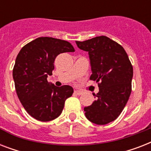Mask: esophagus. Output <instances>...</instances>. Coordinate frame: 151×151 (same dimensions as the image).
<instances>
[{
    "label": "esophagus",
    "mask_w": 151,
    "mask_h": 151,
    "mask_svg": "<svg viewBox=\"0 0 151 151\" xmlns=\"http://www.w3.org/2000/svg\"><path fill=\"white\" fill-rule=\"evenodd\" d=\"M74 94L78 95V96H81V95L82 94V92L78 91V90H75V91H74Z\"/></svg>",
    "instance_id": "34e87169"
}]
</instances>
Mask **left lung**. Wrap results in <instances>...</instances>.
Here are the masks:
<instances>
[{
    "label": "left lung",
    "instance_id": "left-lung-1",
    "mask_svg": "<svg viewBox=\"0 0 151 151\" xmlns=\"http://www.w3.org/2000/svg\"><path fill=\"white\" fill-rule=\"evenodd\" d=\"M80 49L88 52L92 75L99 92L91 106L84 108L88 120L96 124L114 121L126 105L132 92L133 68L121 45L106 36L76 41Z\"/></svg>",
    "mask_w": 151,
    "mask_h": 151
}]
</instances>
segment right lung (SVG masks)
Segmentation results:
<instances>
[{
    "instance_id": "add662e5",
    "label": "right lung",
    "mask_w": 151,
    "mask_h": 151,
    "mask_svg": "<svg viewBox=\"0 0 151 151\" xmlns=\"http://www.w3.org/2000/svg\"><path fill=\"white\" fill-rule=\"evenodd\" d=\"M70 42L41 37L23 46L19 52L12 75L20 102L31 117L49 122L61 114L64 103L73 92L70 85L56 87L48 82L56 56L74 52Z\"/></svg>"
}]
</instances>
